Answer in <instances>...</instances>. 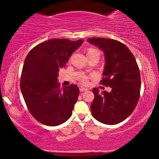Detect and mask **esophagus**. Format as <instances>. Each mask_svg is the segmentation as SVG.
Listing matches in <instances>:
<instances>
[{
  "label": "esophagus",
  "mask_w": 159,
  "mask_h": 159,
  "mask_svg": "<svg viewBox=\"0 0 159 159\" xmlns=\"http://www.w3.org/2000/svg\"><path fill=\"white\" fill-rule=\"evenodd\" d=\"M79 89H80V91H81V93L84 92V91L88 90V89H87V88H85V87H80Z\"/></svg>",
  "instance_id": "esophagus-1"
}]
</instances>
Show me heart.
<instances>
[{
	"label": "heart",
	"instance_id": "heart-1",
	"mask_svg": "<svg viewBox=\"0 0 159 159\" xmlns=\"http://www.w3.org/2000/svg\"><path fill=\"white\" fill-rule=\"evenodd\" d=\"M93 54H97V55H100V52L98 49L93 48H90L87 50V56L90 55H93ZM81 82L82 84H87V81H88V78L87 76H82L81 78Z\"/></svg>",
	"mask_w": 159,
	"mask_h": 159
}]
</instances>
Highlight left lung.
I'll return each instance as SVG.
<instances>
[{
	"mask_svg": "<svg viewBox=\"0 0 159 159\" xmlns=\"http://www.w3.org/2000/svg\"><path fill=\"white\" fill-rule=\"evenodd\" d=\"M87 41L105 53L106 61L100 83L111 87L110 93L93 89L92 115L107 125L121 123L130 116L140 98L141 82L135 58L126 45L117 40L97 37L89 38Z\"/></svg>",
	"mask_w": 159,
	"mask_h": 159,
	"instance_id": "8db88e82",
	"label": "left lung"
}]
</instances>
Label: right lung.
Masks as SVG:
<instances>
[{"label":"right lung","mask_w":159,"mask_h":159,"mask_svg":"<svg viewBox=\"0 0 159 159\" xmlns=\"http://www.w3.org/2000/svg\"><path fill=\"white\" fill-rule=\"evenodd\" d=\"M83 42L52 39L33 48L25 58L20 87L27 108L39 123L56 126L72 115L79 89L70 84L62 90L57 81L60 69Z\"/></svg>","instance_id":"1"}]
</instances>
